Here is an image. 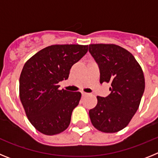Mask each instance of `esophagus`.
<instances>
[{"label": "esophagus", "mask_w": 158, "mask_h": 158, "mask_svg": "<svg viewBox=\"0 0 158 158\" xmlns=\"http://www.w3.org/2000/svg\"><path fill=\"white\" fill-rule=\"evenodd\" d=\"M81 94H82V96H88V95H89V93H85V92H82Z\"/></svg>", "instance_id": "obj_1"}]
</instances>
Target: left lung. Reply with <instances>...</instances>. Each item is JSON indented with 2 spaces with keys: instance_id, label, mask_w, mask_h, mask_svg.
<instances>
[{
  "instance_id": "obj_1",
  "label": "left lung",
  "mask_w": 158,
  "mask_h": 158,
  "mask_svg": "<svg viewBox=\"0 0 158 158\" xmlns=\"http://www.w3.org/2000/svg\"><path fill=\"white\" fill-rule=\"evenodd\" d=\"M89 51L100 67V84H111V93L97 96V104L89 110L92 124L101 132H118L139 108L145 90L143 71L133 54L115 44H90Z\"/></svg>"
}]
</instances>
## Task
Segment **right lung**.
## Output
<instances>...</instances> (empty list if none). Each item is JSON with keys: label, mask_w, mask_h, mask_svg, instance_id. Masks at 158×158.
I'll return each instance as SVG.
<instances>
[{"label": "right lung", "mask_w": 158, "mask_h": 158, "mask_svg": "<svg viewBox=\"0 0 158 158\" xmlns=\"http://www.w3.org/2000/svg\"><path fill=\"white\" fill-rule=\"evenodd\" d=\"M88 51V45L56 44L42 49L25 62L19 77V98L28 120L37 131L55 135L66 130L79 92L60 90L58 82Z\"/></svg>", "instance_id": "right-lung-1"}]
</instances>
